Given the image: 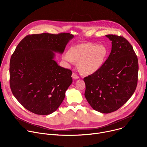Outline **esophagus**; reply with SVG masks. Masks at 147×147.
I'll return each instance as SVG.
<instances>
[{
    "label": "esophagus",
    "instance_id": "1",
    "mask_svg": "<svg viewBox=\"0 0 147 147\" xmlns=\"http://www.w3.org/2000/svg\"><path fill=\"white\" fill-rule=\"evenodd\" d=\"M72 77L74 78V79H78L79 78V77L75 73H73L72 74Z\"/></svg>",
    "mask_w": 147,
    "mask_h": 147
}]
</instances>
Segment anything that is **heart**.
Returning <instances> with one entry per match:
<instances>
[{"label": "heart", "mask_w": 147, "mask_h": 147, "mask_svg": "<svg viewBox=\"0 0 147 147\" xmlns=\"http://www.w3.org/2000/svg\"><path fill=\"white\" fill-rule=\"evenodd\" d=\"M108 53L107 48L103 45L86 43L72 47L69 52L63 55V59L70 63L78 61L80 70L86 74H91L102 66Z\"/></svg>", "instance_id": "b5f03b06"}]
</instances>
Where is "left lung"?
<instances>
[{
  "label": "left lung",
  "instance_id": "obj_1",
  "mask_svg": "<svg viewBox=\"0 0 147 147\" xmlns=\"http://www.w3.org/2000/svg\"><path fill=\"white\" fill-rule=\"evenodd\" d=\"M106 36L112 51L102 66L84 78L85 96L95 111L109 113L119 109L134 94L137 85V56L129 42L122 36Z\"/></svg>",
  "mask_w": 147,
  "mask_h": 147
}]
</instances>
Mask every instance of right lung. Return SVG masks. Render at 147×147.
Instances as JSON below:
<instances>
[{
	"label": "right lung",
	"instance_id": "right-lung-1",
	"mask_svg": "<svg viewBox=\"0 0 147 147\" xmlns=\"http://www.w3.org/2000/svg\"><path fill=\"white\" fill-rule=\"evenodd\" d=\"M74 36L69 33L27 35L17 46L10 62V86L17 100L40 115L57 110L73 82L72 71L59 66L55 53H63Z\"/></svg>",
	"mask_w": 147,
	"mask_h": 147
}]
</instances>
